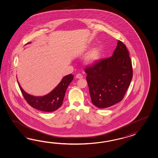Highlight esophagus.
I'll return each instance as SVG.
<instances>
[{"mask_svg":"<svg viewBox=\"0 0 158 158\" xmlns=\"http://www.w3.org/2000/svg\"><path fill=\"white\" fill-rule=\"evenodd\" d=\"M76 77L77 78V79H81V78H83V76H82V75L81 74H77V75H76Z\"/></svg>","mask_w":158,"mask_h":158,"instance_id":"obj_1","label":"esophagus"}]
</instances>
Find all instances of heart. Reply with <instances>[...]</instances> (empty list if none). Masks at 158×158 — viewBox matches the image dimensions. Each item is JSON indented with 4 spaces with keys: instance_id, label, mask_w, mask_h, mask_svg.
Returning <instances> with one entry per match:
<instances>
[{
    "instance_id": "obj_1",
    "label": "heart",
    "mask_w": 158,
    "mask_h": 158,
    "mask_svg": "<svg viewBox=\"0 0 158 158\" xmlns=\"http://www.w3.org/2000/svg\"><path fill=\"white\" fill-rule=\"evenodd\" d=\"M102 56V49L98 47H95L91 49L85 58V63L87 64H94L98 62Z\"/></svg>"
}]
</instances>
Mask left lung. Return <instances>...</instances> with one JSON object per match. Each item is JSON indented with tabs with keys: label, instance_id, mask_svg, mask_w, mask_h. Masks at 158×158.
<instances>
[{
	"label": "left lung",
	"instance_id": "left-lung-1",
	"mask_svg": "<svg viewBox=\"0 0 158 158\" xmlns=\"http://www.w3.org/2000/svg\"><path fill=\"white\" fill-rule=\"evenodd\" d=\"M93 104L106 108L121 102L133 77L131 60L126 46L118 40L112 56L85 69Z\"/></svg>",
	"mask_w": 158,
	"mask_h": 158
}]
</instances>
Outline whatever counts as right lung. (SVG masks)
Returning <instances> with one entry per match:
<instances>
[{
    "label": "right lung",
    "instance_id": "right-lung-1",
    "mask_svg": "<svg viewBox=\"0 0 158 158\" xmlns=\"http://www.w3.org/2000/svg\"><path fill=\"white\" fill-rule=\"evenodd\" d=\"M28 44L29 42L27 44ZM73 78L74 75L71 74L64 77L52 91L43 96H34L28 94L23 90L17 81L22 94L29 105L39 110L51 112L58 109L62 105L67 88L73 80Z\"/></svg>",
    "mask_w": 158,
    "mask_h": 158
}]
</instances>
